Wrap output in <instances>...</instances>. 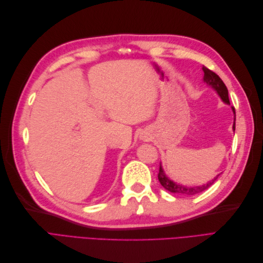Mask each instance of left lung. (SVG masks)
I'll use <instances>...</instances> for the list:
<instances>
[{
  "mask_svg": "<svg viewBox=\"0 0 263 263\" xmlns=\"http://www.w3.org/2000/svg\"><path fill=\"white\" fill-rule=\"evenodd\" d=\"M203 71H204V82H206V84H208V85H211L213 89L218 93V95L222 101L227 103V104H230L229 98H228V90H227L225 83L222 82L221 79L216 73L213 72L212 70L208 69L206 67H203ZM232 108H233V112L235 114V118H234L235 122H234V125H233V129L235 130V127H236V110H235L234 106ZM218 176H219V174H218ZM218 176L216 178H214V180L210 181L209 183H206V184H204V185L189 187V186L177 184L176 182H173L172 180H170L168 177H166V174L164 173L162 166L160 164V168H159V173H158V179H159V182H160V184L165 190H168L169 192H171V193L182 194V195H194V194L203 192V191H205L206 189H209L215 182V180L218 178Z\"/></svg>",
  "mask_w": 263,
  "mask_h": 263,
  "instance_id": "left-lung-1",
  "label": "left lung"
}]
</instances>
